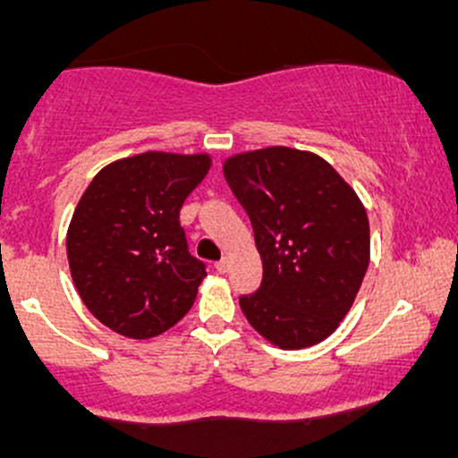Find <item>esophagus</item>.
<instances>
[{
    "instance_id": "esophagus-1",
    "label": "esophagus",
    "mask_w": 458,
    "mask_h": 458,
    "mask_svg": "<svg viewBox=\"0 0 458 458\" xmlns=\"http://www.w3.org/2000/svg\"><path fill=\"white\" fill-rule=\"evenodd\" d=\"M215 269H217L219 273H228V269H230V260H228V259H222L219 262H215Z\"/></svg>"
}]
</instances>
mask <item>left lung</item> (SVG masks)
<instances>
[{
    "label": "left lung",
    "instance_id": "left-lung-1",
    "mask_svg": "<svg viewBox=\"0 0 458 458\" xmlns=\"http://www.w3.org/2000/svg\"><path fill=\"white\" fill-rule=\"evenodd\" d=\"M262 259V282L239 299L245 318L284 351L308 349L338 329L368 260L370 225L361 199L323 157L269 146L224 161Z\"/></svg>",
    "mask_w": 458,
    "mask_h": 458
}]
</instances>
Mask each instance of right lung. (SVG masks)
<instances>
[{
    "mask_svg": "<svg viewBox=\"0 0 458 458\" xmlns=\"http://www.w3.org/2000/svg\"><path fill=\"white\" fill-rule=\"evenodd\" d=\"M211 155L148 150L105 165L83 191L66 233L72 282L105 327L155 338L193 306L207 269L187 250L182 202Z\"/></svg>",
    "mask_w": 458,
    "mask_h": 458,
    "instance_id": "1",
    "label": "right lung"
}]
</instances>
